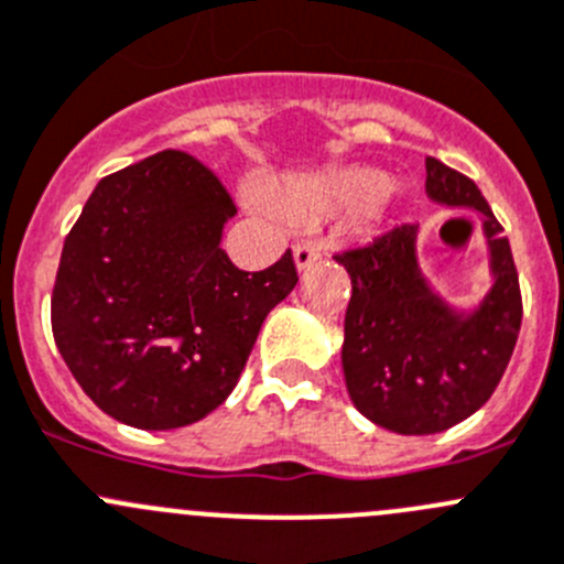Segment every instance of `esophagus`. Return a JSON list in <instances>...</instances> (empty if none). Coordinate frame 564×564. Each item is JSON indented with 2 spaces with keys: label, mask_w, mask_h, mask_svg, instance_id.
<instances>
[{
  "label": "esophagus",
  "mask_w": 564,
  "mask_h": 564,
  "mask_svg": "<svg viewBox=\"0 0 564 564\" xmlns=\"http://www.w3.org/2000/svg\"><path fill=\"white\" fill-rule=\"evenodd\" d=\"M319 256H322V248L319 242H314V239H300V242L294 245V264H297V270L311 267Z\"/></svg>",
  "instance_id": "1"
}]
</instances>
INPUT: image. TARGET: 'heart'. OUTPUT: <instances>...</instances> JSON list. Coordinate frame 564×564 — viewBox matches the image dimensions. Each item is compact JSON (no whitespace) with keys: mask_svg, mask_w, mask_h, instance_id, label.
I'll return each instance as SVG.
<instances>
[{"mask_svg":"<svg viewBox=\"0 0 564 564\" xmlns=\"http://www.w3.org/2000/svg\"><path fill=\"white\" fill-rule=\"evenodd\" d=\"M386 187L388 178L380 171L358 167V171H344L336 176L314 178V182L289 184L281 193V200L292 212H364Z\"/></svg>","mask_w":564,"mask_h":564,"instance_id":"obj_1","label":"heart"}]
</instances>
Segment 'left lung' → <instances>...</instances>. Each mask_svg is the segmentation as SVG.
<instances>
[{"instance_id":"8db88e82","label":"left lung","mask_w":564,"mask_h":564,"mask_svg":"<svg viewBox=\"0 0 564 564\" xmlns=\"http://www.w3.org/2000/svg\"><path fill=\"white\" fill-rule=\"evenodd\" d=\"M427 193L482 215L496 283L474 316L460 319L427 289L413 223L333 253L352 281L341 347L349 399L399 435L444 433L477 413L510 364L523 316L510 242L477 184L427 156Z\"/></svg>"}]
</instances>
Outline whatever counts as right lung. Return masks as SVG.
I'll return each mask as SVG.
<instances>
[{
	"instance_id": "right-lung-1",
	"label": "right lung",
	"mask_w": 564,
	"mask_h": 564,
	"mask_svg": "<svg viewBox=\"0 0 564 564\" xmlns=\"http://www.w3.org/2000/svg\"><path fill=\"white\" fill-rule=\"evenodd\" d=\"M237 212L184 151L109 173L68 231L52 333L82 391L140 430H176L226 402L267 314L297 283L292 250L245 272L220 248Z\"/></svg>"
}]
</instances>
